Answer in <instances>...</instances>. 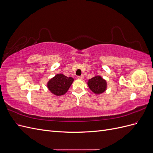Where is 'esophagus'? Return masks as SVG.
Instances as JSON below:
<instances>
[{"instance_id": "obj_1", "label": "esophagus", "mask_w": 153, "mask_h": 153, "mask_svg": "<svg viewBox=\"0 0 153 153\" xmlns=\"http://www.w3.org/2000/svg\"><path fill=\"white\" fill-rule=\"evenodd\" d=\"M78 79H80V80H82V79H84V75L78 76Z\"/></svg>"}]
</instances>
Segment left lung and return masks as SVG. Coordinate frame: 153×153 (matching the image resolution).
Here are the masks:
<instances>
[{
  "mask_svg": "<svg viewBox=\"0 0 153 153\" xmlns=\"http://www.w3.org/2000/svg\"><path fill=\"white\" fill-rule=\"evenodd\" d=\"M87 85L89 89L96 94H102L107 87V84L105 80L101 76L97 75L88 80Z\"/></svg>",
  "mask_w": 153,
  "mask_h": 153,
  "instance_id": "8db88e82",
  "label": "left lung"
}]
</instances>
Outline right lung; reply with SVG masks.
<instances>
[{
    "mask_svg": "<svg viewBox=\"0 0 153 153\" xmlns=\"http://www.w3.org/2000/svg\"><path fill=\"white\" fill-rule=\"evenodd\" d=\"M72 77H67L63 74H57L48 82L47 87L52 94L61 96L66 93L73 82Z\"/></svg>",
    "mask_w": 153,
    "mask_h": 153,
    "instance_id": "add662e5",
    "label": "right lung"
}]
</instances>
